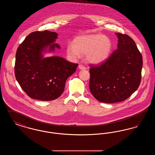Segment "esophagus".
<instances>
[{
  "instance_id": "34e87169",
  "label": "esophagus",
  "mask_w": 155,
  "mask_h": 155,
  "mask_svg": "<svg viewBox=\"0 0 155 155\" xmlns=\"http://www.w3.org/2000/svg\"><path fill=\"white\" fill-rule=\"evenodd\" d=\"M78 68L80 69V70H85V68H86V67L84 66H83V65H82V64H80L79 66H78Z\"/></svg>"
}]
</instances>
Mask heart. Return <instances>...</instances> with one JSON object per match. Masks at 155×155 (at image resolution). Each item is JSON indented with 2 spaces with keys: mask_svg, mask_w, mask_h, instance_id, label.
Segmentation results:
<instances>
[{
  "mask_svg": "<svg viewBox=\"0 0 155 155\" xmlns=\"http://www.w3.org/2000/svg\"><path fill=\"white\" fill-rule=\"evenodd\" d=\"M73 44L67 46V53L77 58L85 54V60L92 64H101L110 55L112 42L110 39L102 34H91L76 37Z\"/></svg>",
  "mask_w": 155,
  "mask_h": 155,
  "instance_id": "1",
  "label": "heart"
}]
</instances>
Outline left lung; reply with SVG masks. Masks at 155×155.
I'll return each instance as SVG.
<instances>
[{"label":"left lung","mask_w":155,"mask_h":155,"mask_svg":"<svg viewBox=\"0 0 155 155\" xmlns=\"http://www.w3.org/2000/svg\"><path fill=\"white\" fill-rule=\"evenodd\" d=\"M118 48L99 65L90 64L89 89L99 102L112 103L128 99L141 81L142 56L128 35L116 34Z\"/></svg>","instance_id":"8db88e82"}]
</instances>
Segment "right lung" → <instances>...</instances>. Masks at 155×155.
<instances>
[{
    "instance_id": "add662e5",
    "label": "right lung",
    "mask_w": 155,
    "mask_h": 155,
    "mask_svg": "<svg viewBox=\"0 0 155 155\" xmlns=\"http://www.w3.org/2000/svg\"><path fill=\"white\" fill-rule=\"evenodd\" d=\"M58 34L48 30L31 32L19 45L15 54V78L32 99L49 101L64 91L67 79L76 71L78 64L58 56L43 58L42 52L49 46L54 51Z\"/></svg>"
}]
</instances>
